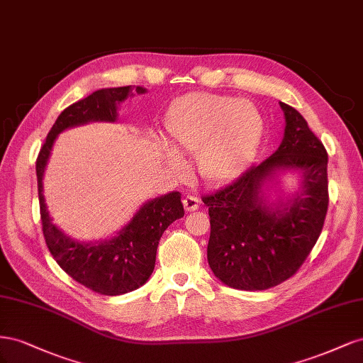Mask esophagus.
<instances>
[{
	"label": "esophagus",
	"mask_w": 363,
	"mask_h": 363,
	"mask_svg": "<svg viewBox=\"0 0 363 363\" xmlns=\"http://www.w3.org/2000/svg\"><path fill=\"white\" fill-rule=\"evenodd\" d=\"M182 202H184L185 211H194V210H198L199 205H201V201H199L198 198H194V196H191V194L185 196Z\"/></svg>",
	"instance_id": "1"
}]
</instances>
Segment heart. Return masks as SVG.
I'll return each mask as SVG.
<instances>
[{
  "label": "heart",
  "mask_w": 363,
  "mask_h": 363,
  "mask_svg": "<svg viewBox=\"0 0 363 363\" xmlns=\"http://www.w3.org/2000/svg\"><path fill=\"white\" fill-rule=\"evenodd\" d=\"M165 129L176 152L198 153V169L206 181L222 182L252 160L264 123L251 101L196 92L173 103ZM169 164L181 167L174 155H169Z\"/></svg>",
  "instance_id": "1"
}]
</instances>
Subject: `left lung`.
Returning <instances> with one entry per match:
<instances>
[{
  "label": "left lung",
  "mask_w": 363,
  "mask_h": 363,
  "mask_svg": "<svg viewBox=\"0 0 363 363\" xmlns=\"http://www.w3.org/2000/svg\"><path fill=\"white\" fill-rule=\"evenodd\" d=\"M284 138L271 157L202 198L208 206L206 257L220 281L240 291H266L306 262L323 231L328 208L327 150L295 108L279 101ZM296 169L302 190L269 204L262 187L276 173Z\"/></svg>",
  "instance_id": "8db88e82"
}]
</instances>
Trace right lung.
Here are the masks:
<instances>
[{
  "mask_svg": "<svg viewBox=\"0 0 363 363\" xmlns=\"http://www.w3.org/2000/svg\"><path fill=\"white\" fill-rule=\"evenodd\" d=\"M135 92L144 94L146 89L132 85L105 88L72 103L55 121L36 160L40 220L51 255L74 281L108 296L135 291L150 278L162 233L184 216L181 193L172 191L144 203L112 239L85 243L72 240L51 222L43 179L51 149L62 130L89 121H117L118 105Z\"/></svg>",
  "mask_w": 363,
  "mask_h": 363,
  "instance_id": "add662e5",
  "label": "right lung"
}]
</instances>
